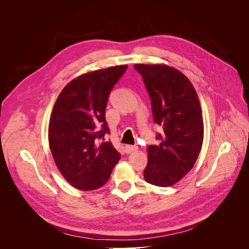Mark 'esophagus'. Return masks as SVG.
Segmentation results:
<instances>
[{
	"label": "esophagus",
	"mask_w": 249,
	"mask_h": 249,
	"mask_svg": "<svg viewBox=\"0 0 249 249\" xmlns=\"http://www.w3.org/2000/svg\"><path fill=\"white\" fill-rule=\"evenodd\" d=\"M136 149H137V146H135V145H125L124 146V150L126 154H131V153L135 152Z\"/></svg>",
	"instance_id": "1"
}]
</instances>
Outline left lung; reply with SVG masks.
<instances>
[{"mask_svg":"<svg viewBox=\"0 0 249 249\" xmlns=\"http://www.w3.org/2000/svg\"><path fill=\"white\" fill-rule=\"evenodd\" d=\"M152 101L154 122L163 126L159 145H148L145 182L169 187L196 162L203 141V120L196 91L183 72L166 64H135Z\"/></svg>","mask_w":249,"mask_h":249,"instance_id":"1","label":"left lung"}]
</instances>
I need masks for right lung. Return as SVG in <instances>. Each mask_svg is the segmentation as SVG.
<instances>
[{
	"instance_id": "add662e5",
	"label": "right lung",
	"mask_w": 249,
	"mask_h": 249,
	"mask_svg": "<svg viewBox=\"0 0 249 249\" xmlns=\"http://www.w3.org/2000/svg\"><path fill=\"white\" fill-rule=\"evenodd\" d=\"M126 69L116 65L81 74L62 89L53 108L51 152L60 173L79 190L104 186L120 159L110 141L97 139L109 133L105 118L108 96Z\"/></svg>"
}]
</instances>
